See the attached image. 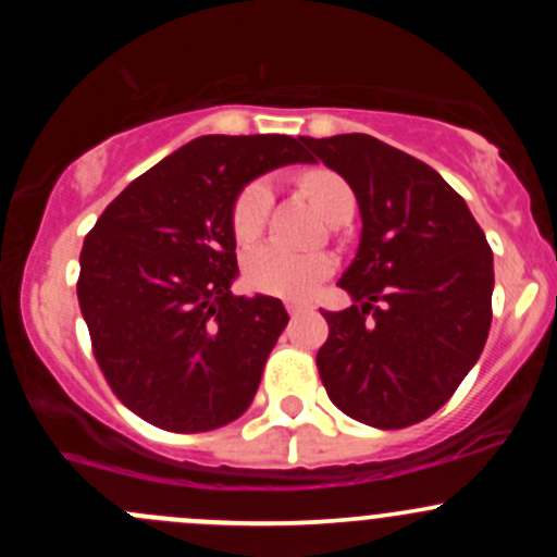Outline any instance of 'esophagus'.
Wrapping results in <instances>:
<instances>
[{
  "instance_id": "esophagus-1",
  "label": "esophagus",
  "mask_w": 557,
  "mask_h": 557,
  "mask_svg": "<svg viewBox=\"0 0 557 557\" xmlns=\"http://www.w3.org/2000/svg\"><path fill=\"white\" fill-rule=\"evenodd\" d=\"M285 307H288V314H294V318H296V314L307 312V307H301V305H294V301H290V305H285Z\"/></svg>"
}]
</instances>
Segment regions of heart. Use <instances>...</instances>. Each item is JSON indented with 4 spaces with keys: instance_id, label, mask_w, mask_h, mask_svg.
<instances>
[{
    "instance_id": "obj_1",
    "label": "heart",
    "mask_w": 557,
    "mask_h": 557,
    "mask_svg": "<svg viewBox=\"0 0 557 557\" xmlns=\"http://www.w3.org/2000/svg\"><path fill=\"white\" fill-rule=\"evenodd\" d=\"M301 188L310 194L329 221L339 212L352 210V190L339 174L329 170H312L301 177ZM274 190L267 177L250 180L234 199L232 232L239 243H252L263 232ZM334 263L325 252H301L280 243H263L245 256L243 277L250 290L280 299H307L323 277H329Z\"/></svg>"
}]
</instances>
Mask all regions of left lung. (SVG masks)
Instances as JSON below:
<instances>
[{
    "label": "left lung",
    "mask_w": 557,
    "mask_h": 557,
    "mask_svg": "<svg viewBox=\"0 0 557 557\" xmlns=\"http://www.w3.org/2000/svg\"><path fill=\"white\" fill-rule=\"evenodd\" d=\"M305 145L361 210V243L339 280L352 307L323 312L320 380L358 423L407 429L453 396L485 347L493 252L466 201L423 161L369 134Z\"/></svg>",
    "instance_id": "obj_1"
}]
</instances>
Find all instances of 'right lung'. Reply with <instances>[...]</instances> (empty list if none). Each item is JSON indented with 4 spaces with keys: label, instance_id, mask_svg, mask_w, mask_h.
Wrapping results in <instances>:
<instances>
[{
    "label": "right lung",
    "instance_id": "right-lung-1",
    "mask_svg": "<svg viewBox=\"0 0 557 557\" xmlns=\"http://www.w3.org/2000/svg\"><path fill=\"white\" fill-rule=\"evenodd\" d=\"M305 137L207 134L139 174L83 243L77 301L115 396L148 423L199 434L250 407L288 325L274 296H234V199L310 164Z\"/></svg>",
    "mask_w": 557,
    "mask_h": 557
}]
</instances>
